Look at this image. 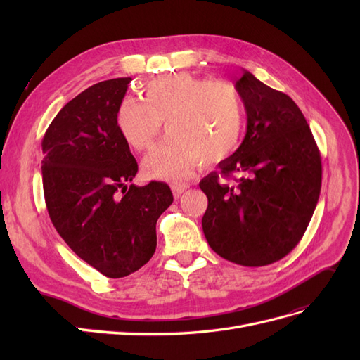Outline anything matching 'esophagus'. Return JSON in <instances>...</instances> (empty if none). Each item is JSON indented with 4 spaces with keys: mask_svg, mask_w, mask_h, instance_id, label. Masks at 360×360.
<instances>
[{
    "mask_svg": "<svg viewBox=\"0 0 360 360\" xmlns=\"http://www.w3.org/2000/svg\"><path fill=\"white\" fill-rule=\"evenodd\" d=\"M188 188H189L188 183H176V184H172V186H171L174 197H176V198H179L180 195H181L184 191H186Z\"/></svg>",
    "mask_w": 360,
    "mask_h": 360,
    "instance_id": "1",
    "label": "esophagus"
}]
</instances>
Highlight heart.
Listing matches in <instances>:
<instances>
[{
    "label": "heart",
    "mask_w": 360,
    "mask_h": 360,
    "mask_svg": "<svg viewBox=\"0 0 360 360\" xmlns=\"http://www.w3.org/2000/svg\"><path fill=\"white\" fill-rule=\"evenodd\" d=\"M141 94L143 101L118 103L115 126L130 147L144 151L165 122L169 134L143 163L150 177H186L201 159L221 162L240 143L243 105L230 84L179 72L146 81Z\"/></svg>",
    "instance_id": "obj_1"
}]
</instances>
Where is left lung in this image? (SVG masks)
Instances as JSON below:
<instances>
[{
  "instance_id": "left-lung-1",
  "label": "left lung",
  "mask_w": 360,
  "mask_h": 360,
  "mask_svg": "<svg viewBox=\"0 0 360 360\" xmlns=\"http://www.w3.org/2000/svg\"><path fill=\"white\" fill-rule=\"evenodd\" d=\"M236 90L248 115L246 135L219 171L200 181L209 200L202 231L217 255L259 267L284 258L307 231L320 197L321 158L290 96L248 70Z\"/></svg>"
}]
</instances>
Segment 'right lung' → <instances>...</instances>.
Segmentation results:
<instances>
[{"mask_svg":"<svg viewBox=\"0 0 360 360\" xmlns=\"http://www.w3.org/2000/svg\"><path fill=\"white\" fill-rule=\"evenodd\" d=\"M130 78L94 84L63 106L41 141L51 221L85 263L124 278L156 250V222L172 204L167 183L130 184L138 163L115 126Z\"/></svg>","mask_w":360,"mask_h":360,"instance_id":"add662e5","label":"right lung"}]
</instances>
